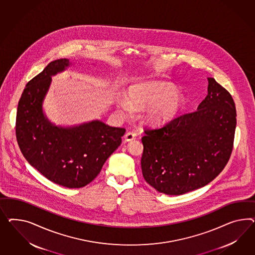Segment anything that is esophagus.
Returning a JSON list of instances; mask_svg holds the SVG:
<instances>
[{
  "label": "esophagus",
  "instance_id": "1",
  "mask_svg": "<svg viewBox=\"0 0 255 255\" xmlns=\"http://www.w3.org/2000/svg\"><path fill=\"white\" fill-rule=\"evenodd\" d=\"M134 139H135V134L132 133L131 131L127 132V133L124 135V140H125L126 142H130V141H132V140H134Z\"/></svg>",
  "mask_w": 255,
  "mask_h": 255
}]
</instances>
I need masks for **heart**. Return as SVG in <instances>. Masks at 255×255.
Instances as JSON below:
<instances>
[{
	"mask_svg": "<svg viewBox=\"0 0 255 255\" xmlns=\"http://www.w3.org/2000/svg\"><path fill=\"white\" fill-rule=\"evenodd\" d=\"M185 105L184 97L175 89L158 81H144L131 85L127 99L118 98V110L123 115L131 114L133 110H143L146 124H163L177 116Z\"/></svg>",
	"mask_w": 255,
	"mask_h": 255,
	"instance_id": "1",
	"label": "heart"
}]
</instances>
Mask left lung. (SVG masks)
I'll return each instance as SVG.
<instances>
[{"label":"left lung","instance_id":"8db88e82","mask_svg":"<svg viewBox=\"0 0 255 255\" xmlns=\"http://www.w3.org/2000/svg\"><path fill=\"white\" fill-rule=\"evenodd\" d=\"M208 83V95L195 112L145 129L142 173L158 192L177 196L206 186L229 160L237 125L234 100L214 78Z\"/></svg>","mask_w":255,"mask_h":255}]
</instances>
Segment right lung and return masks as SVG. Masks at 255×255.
I'll return each mask as SVG.
<instances>
[{
	"label": "right lung",
	"instance_id": "add662e5",
	"mask_svg": "<svg viewBox=\"0 0 255 255\" xmlns=\"http://www.w3.org/2000/svg\"><path fill=\"white\" fill-rule=\"evenodd\" d=\"M71 65L68 58L52 61L27 83L17 106L15 134L30 165L59 186L79 188L97 177L121 145L125 129L99 120L71 126L51 123L42 104L52 77Z\"/></svg>",
	"mask_w": 255,
	"mask_h": 255
}]
</instances>
